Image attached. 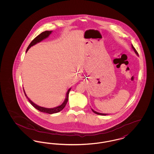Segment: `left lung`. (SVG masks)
<instances>
[{
    "instance_id": "1",
    "label": "left lung",
    "mask_w": 154,
    "mask_h": 154,
    "mask_svg": "<svg viewBox=\"0 0 154 154\" xmlns=\"http://www.w3.org/2000/svg\"><path fill=\"white\" fill-rule=\"evenodd\" d=\"M132 48H133V50H134V51L135 52V53L137 54V55H138V52L137 51H136V50L134 48V47L133 46V45H132ZM92 111L94 112V113H95L96 114H98V115H101V116H106V115H108V114H103V113H99V112H96L95 111H94V110H92Z\"/></svg>"
}]
</instances>
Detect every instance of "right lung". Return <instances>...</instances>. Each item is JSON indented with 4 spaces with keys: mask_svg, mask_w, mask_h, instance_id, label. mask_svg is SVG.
Wrapping results in <instances>:
<instances>
[{
    "mask_svg": "<svg viewBox=\"0 0 154 154\" xmlns=\"http://www.w3.org/2000/svg\"><path fill=\"white\" fill-rule=\"evenodd\" d=\"M52 31H48V30H46V31H44L43 32H42V33H40V35H38L32 41V42L30 43L28 47L26 49V51H28V50L29 49L30 47H31L32 46H33V45L37 44V43H39L41 41H42L43 39L48 37V36L51 33V32ZM71 88H70L68 91L67 92V94H66V97L65 101L63 102V103L58 107H55V108H52V109H48V108H45V107H40V106H37L36 104H35L34 103L32 102L27 97V96L26 95L25 92V91L23 89V92H24V94H25V95L26 96V97L28 98V100L29 101L30 103L35 107L36 108L37 110L41 111V112H45V113H48V114H54V113H57V112H58L59 111H60L61 110H63V108L65 107V106L66 105V103L68 101V99H69V92L70 91Z\"/></svg>",
    "mask_w": 154,
    "mask_h": 154,
    "instance_id": "add662e5",
    "label": "right lung"
}]
</instances>
